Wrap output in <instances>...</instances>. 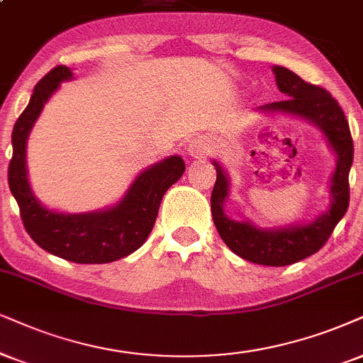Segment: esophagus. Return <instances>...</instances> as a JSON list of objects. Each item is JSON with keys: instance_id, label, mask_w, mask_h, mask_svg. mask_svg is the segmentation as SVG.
<instances>
[{"instance_id": "1", "label": "esophagus", "mask_w": 363, "mask_h": 363, "mask_svg": "<svg viewBox=\"0 0 363 363\" xmlns=\"http://www.w3.org/2000/svg\"><path fill=\"white\" fill-rule=\"evenodd\" d=\"M213 150V140L209 137H196L187 144V154L194 159H203Z\"/></svg>"}]
</instances>
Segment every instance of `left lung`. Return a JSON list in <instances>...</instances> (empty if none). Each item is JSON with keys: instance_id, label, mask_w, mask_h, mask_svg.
<instances>
[{"instance_id": "1", "label": "left lung", "mask_w": 363, "mask_h": 363, "mask_svg": "<svg viewBox=\"0 0 363 363\" xmlns=\"http://www.w3.org/2000/svg\"><path fill=\"white\" fill-rule=\"evenodd\" d=\"M273 73L279 91L288 99L266 104L258 110L305 118L323 132L330 149L337 154V167L330 181V208L308 224H291L278 229H263L250 221H235L224 214L229 177L221 164L213 160L218 176L211 194V213L219 236L233 253L256 264L286 266L322 250L335 226L345 216L350 201L348 172L353 162V140L345 113L327 90L301 80L284 67L274 65Z\"/></svg>"}]
</instances>
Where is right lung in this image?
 Wrapping results in <instances>:
<instances>
[{
  "instance_id": "add662e5",
  "label": "right lung",
  "mask_w": 363,
  "mask_h": 363,
  "mask_svg": "<svg viewBox=\"0 0 363 363\" xmlns=\"http://www.w3.org/2000/svg\"><path fill=\"white\" fill-rule=\"evenodd\" d=\"M68 67H55L36 84L28 107L13 127V157L8 184L20 208L26 233L36 245L58 258L80 264H102L125 258L144 245L152 231L160 201L181 179L186 164L179 155L142 171L117 204L94 213L67 214L40 204L26 174V140L45 104L62 82L72 80Z\"/></svg>"
}]
</instances>
